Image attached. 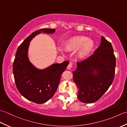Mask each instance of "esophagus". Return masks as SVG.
<instances>
[{
  "instance_id": "esophagus-1",
  "label": "esophagus",
  "mask_w": 127,
  "mask_h": 127,
  "mask_svg": "<svg viewBox=\"0 0 127 127\" xmlns=\"http://www.w3.org/2000/svg\"><path fill=\"white\" fill-rule=\"evenodd\" d=\"M72 65H73V64H72L71 62H70V63L69 64V65H68V66H67V69H70L72 68Z\"/></svg>"
}]
</instances>
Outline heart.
Instances as JSON below:
<instances>
[{"instance_id":"heart-1","label":"heart","mask_w":127,"mask_h":127,"mask_svg":"<svg viewBox=\"0 0 127 127\" xmlns=\"http://www.w3.org/2000/svg\"><path fill=\"white\" fill-rule=\"evenodd\" d=\"M94 47L92 40L88 39L86 37H79L71 40L66 44L68 50H77L80 48L79 56L81 57H84L90 53ZM59 50L61 52H65V48L62 46H59Z\"/></svg>"}]
</instances>
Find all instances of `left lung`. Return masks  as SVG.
Masks as SVG:
<instances>
[{
	"instance_id": "left-lung-1",
	"label": "left lung",
	"mask_w": 127,
	"mask_h": 127,
	"mask_svg": "<svg viewBox=\"0 0 127 127\" xmlns=\"http://www.w3.org/2000/svg\"><path fill=\"white\" fill-rule=\"evenodd\" d=\"M115 66L116 58L111 43L101 36L100 46L93 55L77 62V69L72 71L79 100L85 103L98 100L112 84Z\"/></svg>"
}]
</instances>
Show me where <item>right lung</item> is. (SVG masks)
<instances>
[{
  "instance_id": "1",
  "label": "right lung",
  "mask_w": 127,
  "mask_h": 127,
  "mask_svg": "<svg viewBox=\"0 0 127 127\" xmlns=\"http://www.w3.org/2000/svg\"><path fill=\"white\" fill-rule=\"evenodd\" d=\"M55 29H41L32 33L17 48L13 64V73L17 90L27 99L43 104L54 95L61 76L69 62L54 63L44 69L36 68L28 58L30 42L41 33L53 34Z\"/></svg>"
}]
</instances>
